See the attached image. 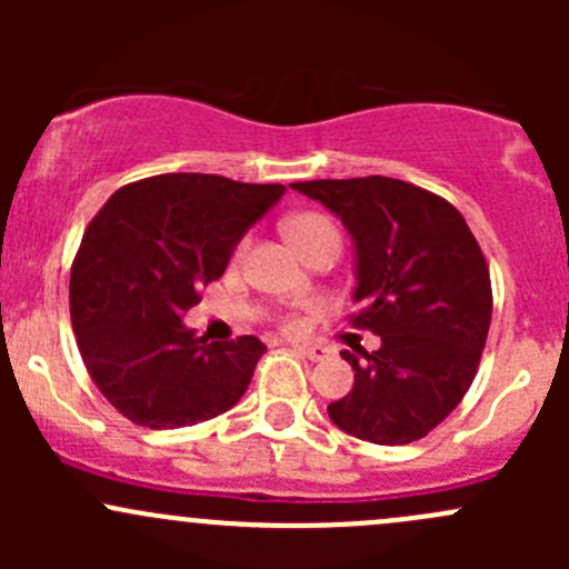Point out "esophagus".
Returning a JSON list of instances; mask_svg holds the SVG:
<instances>
[{"instance_id":"1","label":"esophagus","mask_w":569,"mask_h":569,"mask_svg":"<svg viewBox=\"0 0 569 569\" xmlns=\"http://www.w3.org/2000/svg\"><path fill=\"white\" fill-rule=\"evenodd\" d=\"M295 352L302 355L308 360H325L327 349L325 347H311V343H295Z\"/></svg>"}]
</instances>
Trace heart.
Masks as SVG:
<instances>
[{
	"label": "heart",
	"mask_w": 569,
	"mask_h": 569,
	"mask_svg": "<svg viewBox=\"0 0 569 569\" xmlns=\"http://www.w3.org/2000/svg\"><path fill=\"white\" fill-rule=\"evenodd\" d=\"M286 237H289L291 244L302 252L308 244L317 242V239H325V237L341 239V233H338L336 222H332L330 217L317 214V211H302V214H295L286 220ZM248 248H250V237L239 239L237 248H233V261H242ZM283 325L286 330H297V319H286Z\"/></svg>",
	"instance_id": "heart-1"
}]
</instances>
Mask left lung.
I'll return each instance as SVG.
<instances>
[{"label":"left lung","mask_w":569,"mask_h":569,"mask_svg":"<svg viewBox=\"0 0 569 569\" xmlns=\"http://www.w3.org/2000/svg\"><path fill=\"white\" fill-rule=\"evenodd\" d=\"M341 217L358 250L360 311L349 321L380 336L358 360L355 386L327 405L332 423L360 440L405 446L455 410L479 369L492 317L485 252L455 206L388 176L291 183Z\"/></svg>","instance_id":"1"}]
</instances>
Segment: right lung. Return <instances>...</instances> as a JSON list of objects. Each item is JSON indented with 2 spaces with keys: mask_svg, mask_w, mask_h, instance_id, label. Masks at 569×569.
<instances>
[{
  "mask_svg": "<svg viewBox=\"0 0 569 569\" xmlns=\"http://www.w3.org/2000/svg\"><path fill=\"white\" fill-rule=\"evenodd\" d=\"M283 192L226 176H151L112 192L90 220L68 286L73 336L96 388L131 423L192 427L248 391L267 347L256 336L198 338L181 317Z\"/></svg>",
  "mask_w": 569,
  "mask_h": 569,
  "instance_id": "obj_1",
  "label": "right lung"
}]
</instances>
